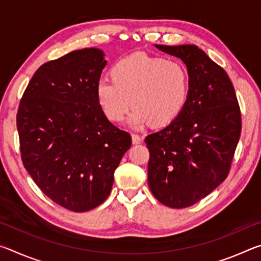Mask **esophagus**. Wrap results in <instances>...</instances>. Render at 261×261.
I'll return each instance as SVG.
<instances>
[{"label": "esophagus", "instance_id": "esophagus-1", "mask_svg": "<svg viewBox=\"0 0 261 261\" xmlns=\"http://www.w3.org/2000/svg\"><path fill=\"white\" fill-rule=\"evenodd\" d=\"M141 141H143V138L139 135H132V144L137 145V144H140Z\"/></svg>", "mask_w": 261, "mask_h": 261}]
</instances>
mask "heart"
I'll return each instance as SVG.
<instances>
[{
  "mask_svg": "<svg viewBox=\"0 0 261 261\" xmlns=\"http://www.w3.org/2000/svg\"><path fill=\"white\" fill-rule=\"evenodd\" d=\"M112 79L96 84V99L108 120L120 123L134 106L129 125L143 129L149 122L165 125L185 107L190 92V73L178 61L143 54L115 63Z\"/></svg>",
  "mask_w": 261,
  "mask_h": 261,
  "instance_id": "heart-1",
  "label": "heart"
}]
</instances>
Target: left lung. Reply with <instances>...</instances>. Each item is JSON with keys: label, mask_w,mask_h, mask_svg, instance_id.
Segmentation results:
<instances>
[{"label": "left lung", "mask_w": 261, "mask_h": 261, "mask_svg": "<svg viewBox=\"0 0 261 261\" xmlns=\"http://www.w3.org/2000/svg\"><path fill=\"white\" fill-rule=\"evenodd\" d=\"M182 60L190 73L185 107L145 141L148 187L171 208L192 206L227 178L242 130L235 88L224 70L194 45H154Z\"/></svg>", "instance_id": "obj_1"}]
</instances>
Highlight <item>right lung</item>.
<instances>
[{
  "label": "right lung",
  "instance_id": "obj_1",
  "mask_svg": "<svg viewBox=\"0 0 261 261\" xmlns=\"http://www.w3.org/2000/svg\"><path fill=\"white\" fill-rule=\"evenodd\" d=\"M106 64L98 48L47 62L33 74L17 113L25 169L47 197L72 212L107 199L115 169L131 146L129 132L108 121L96 99Z\"/></svg>",
  "mask_w": 261,
  "mask_h": 261
}]
</instances>
